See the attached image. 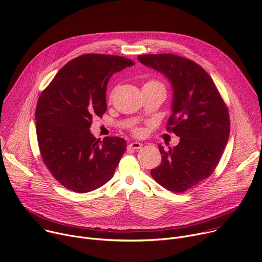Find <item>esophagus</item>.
Wrapping results in <instances>:
<instances>
[{"label": "esophagus", "instance_id": "esophagus-1", "mask_svg": "<svg viewBox=\"0 0 262 262\" xmlns=\"http://www.w3.org/2000/svg\"><path fill=\"white\" fill-rule=\"evenodd\" d=\"M142 147V143H140V142H132V143L128 144V149H135V150H138Z\"/></svg>", "mask_w": 262, "mask_h": 262}]
</instances>
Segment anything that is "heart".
<instances>
[{
    "mask_svg": "<svg viewBox=\"0 0 262 262\" xmlns=\"http://www.w3.org/2000/svg\"><path fill=\"white\" fill-rule=\"evenodd\" d=\"M143 88H162V89H165L164 85H163V83H162L161 81H159V80H156V79H149V80H147V81L144 83ZM113 96H114V90L108 94V100H110V101L113 99ZM133 132H134V134L137 135V136L141 135V133H142L140 128H134Z\"/></svg>",
    "mask_w": 262,
    "mask_h": 262,
    "instance_id": "heart-1",
    "label": "heart"
}]
</instances>
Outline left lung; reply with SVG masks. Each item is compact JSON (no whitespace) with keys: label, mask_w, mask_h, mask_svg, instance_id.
Masks as SVG:
<instances>
[{"label":"left lung","mask_w":262,"mask_h":262,"mask_svg":"<svg viewBox=\"0 0 262 262\" xmlns=\"http://www.w3.org/2000/svg\"><path fill=\"white\" fill-rule=\"evenodd\" d=\"M138 59L172 84V114L166 128L180 137V142L169 150L159 145L162 163L150 174L164 188L182 193L215 170L230 134L228 107L210 75L196 62L169 53L139 55Z\"/></svg>","instance_id":"left-lung-1"}]
</instances>
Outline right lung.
Returning <instances> with one entry per match:
<instances>
[{
	"mask_svg": "<svg viewBox=\"0 0 262 262\" xmlns=\"http://www.w3.org/2000/svg\"><path fill=\"white\" fill-rule=\"evenodd\" d=\"M135 62L126 57L84 54L64 64L40 94L35 110L39 152L57 182L85 193L114 176L126 142L119 137L95 138L94 116L106 112L110 77Z\"/></svg>",
	"mask_w": 262,
	"mask_h": 262,
	"instance_id": "right-lung-1",
	"label": "right lung"
}]
</instances>
